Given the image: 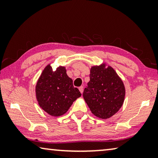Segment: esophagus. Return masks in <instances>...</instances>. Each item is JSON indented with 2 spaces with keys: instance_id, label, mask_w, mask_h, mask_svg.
Masks as SVG:
<instances>
[{
  "instance_id": "1",
  "label": "esophagus",
  "mask_w": 158,
  "mask_h": 158,
  "mask_svg": "<svg viewBox=\"0 0 158 158\" xmlns=\"http://www.w3.org/2000/svg\"><path fill=\"white\" fill-rule=\"evenodd\" d=\"M79 90L80 93H81V94H82V93H83V90H84V87H83V86H80V87L79 88Z\"/></svg>"
}]
</instances>
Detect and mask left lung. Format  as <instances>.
Returning a JSON list of instances; mask_svg holds the SVG:
<instances>
[{
    "label": "left lung",
    "instance_id": "1",
    "mask_svg": "<svg viewBox=\"0 0 158 158\" xmlns=\"http://www.w3.org/2000/svg\"><path fill=\"white\" fill-rule=\"evenodd\" d=\"M125 96L123 81L112 67L105 63L91 67L83 97L93 114L102 119L109 118L121 108Z\"/></svg>",
    "mask_w": 158,
    "mask_h": 158
}]
</instances>
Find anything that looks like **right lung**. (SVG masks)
<instances>
[{
	"label": "right lung",
	"instance_id": "add662e5",
	"mask_svg": "<svg viewBox=\"0 0 158 158\" xmlns=\"http://www.w3.org/2000/svg\"><path fill=\"white\" fill-rule=\"evenodd\" d=\"M35 95L40 106L55 117L65 114L73 102L81 95L79 89L74 87L65 67L59 66L53 71L51 64L45 67L37 80Z\"/></svg>",
	"mask_w": 158,
	"mask_h": 158
}]
</instances>
